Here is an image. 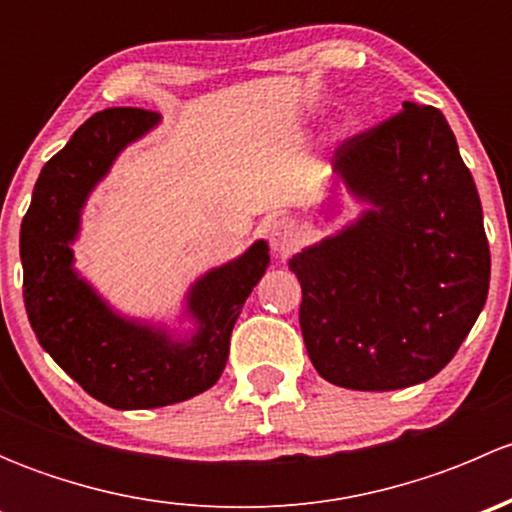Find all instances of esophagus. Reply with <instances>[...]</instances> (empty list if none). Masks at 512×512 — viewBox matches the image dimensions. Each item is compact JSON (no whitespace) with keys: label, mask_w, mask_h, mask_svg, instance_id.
<instances>
[{"label":"esophagus","mask_w":512,"mask_h":512,"mask_svg":"<svg viewBox=\"0 0 512 512\" xmlns=\"http://www.w3.org/2000/svg\"><path fill=\"white\" fill-rule=\"evenodd\" d=\"M267 240H270V247L275 255L287 257L302 245V230H299V225L292 218H280L267 230Z\"/></svg>","instance_id":"obj_1"}]
</instances>
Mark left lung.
Instances as JSON below:
<instances>
[{
	"instance_id": "left-lung-1",
	"label": "left lung",
	"mask_w": 512,
	"mask_h": 512,
	"mask_svg": "<svg viewBox=\"0 0 512 512\" xmlns=\"http://www.w3.org/2000/svg\"><path fill=\"white\" fill-rule=\"evenodd\" d=\"M332 163L374 208L289 260L304 347L319 376L344 389L421 384L456 356L488 297L471 170L443 113L409 101L342 141Z\"/></svg>"
}]
</instances>
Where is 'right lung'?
I'll list each match as a JSON object with an SVG mask.
<instances>
[{"label":"right lung","mask_w":512,"mask_h":512,"mask_svg":"<svg viewBox=\"0 0 512 512\" xmlns=\"http://www.w3.org/2000/svg\"><path fill=\"white\" fill-rule=\"evenodd\" d=\"M156 123L158 113L146 108L94 113L41 168L19 235L24 307L36 339L86 394L111 409H158L210 389L227 364L242 304L270 262L267 242L260 240L195 282L188 307L200 329L188 344L116 317L76 277L71 240L86 195L118 151Z\"/></svg>","instance_id":"add662e5"}]
</instances>
